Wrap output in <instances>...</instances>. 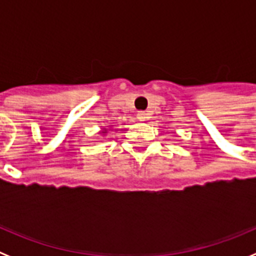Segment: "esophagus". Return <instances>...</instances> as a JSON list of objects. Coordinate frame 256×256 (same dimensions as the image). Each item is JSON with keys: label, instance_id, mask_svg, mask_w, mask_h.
Segmentation results:
<instances>
[{"label": "esophagus", "instance_id": "34e87169", "mask_svg": "<svg viewBox=\"0 0 256 256\" xmlns=\"http://www.w3.org/2000/svg\"><path fill=\"white\" fill-rule=\"evenodd\" d=\"M137 119L141 122L146 120L148 119V114H146V112H137Z\"/></svg>", "mask_w": 256, "mask_h": 256}]
</instances>
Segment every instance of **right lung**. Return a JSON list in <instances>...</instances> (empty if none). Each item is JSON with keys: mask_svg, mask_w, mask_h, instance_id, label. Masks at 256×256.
I'll use <instances>...</instances> for the list:
<instances>
[{"mask_svg": "<svg viewBox=\"0 0 256 256\" xmlns=\"http://www.w3.org/2000/svg\"><path fill=\"white\" fill-rule=\"evenodd\" d=\"M104 133H105V132H104Z\"/></svg>", "mask_w": 256, "mask_h": 256, "instance_id": "right-lung-1", "label": "right lung"}]
</instances>
